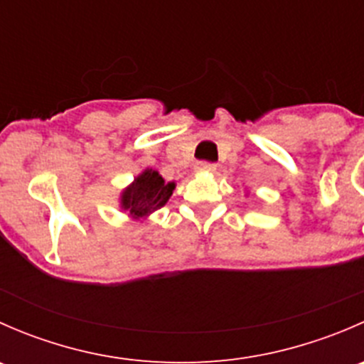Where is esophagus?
I'll return each mask as SVG.
<instances>
[{
  "label": "esophagus",
  "mask_w": 364,
  "mask_h": 364,
  "mask_svg": "<svg viewBox=\"0 0 364 364\" xmlns=\"http://www.w3.org/2000/svg\"><path fill=\"white\" fill-rule=\"evenodd\" d=\"M196 171H200V172H215V171H216V165L211 164V161H199V164L196 165Z\"/></svg>",
  "instance_id": "esophagus-1"
}]
</instances>
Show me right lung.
<instances>
[{"mask_svg":"<svg viewBox=\"0 0 364 364\" xmlns=\"http://www.w3.org/2000/svg\"><path fill=\"white\" fill-rule=\"evenodd\" d=\"M174 188V183H165L159 172L146 168L130 186L123 190L121 209L128 211L134 220H146L151 213L167 204Z\"/></svg>","mask_w":364,"mask_h":364,"instance_id":"obj_1","label":"right lung"}]
</instances>
